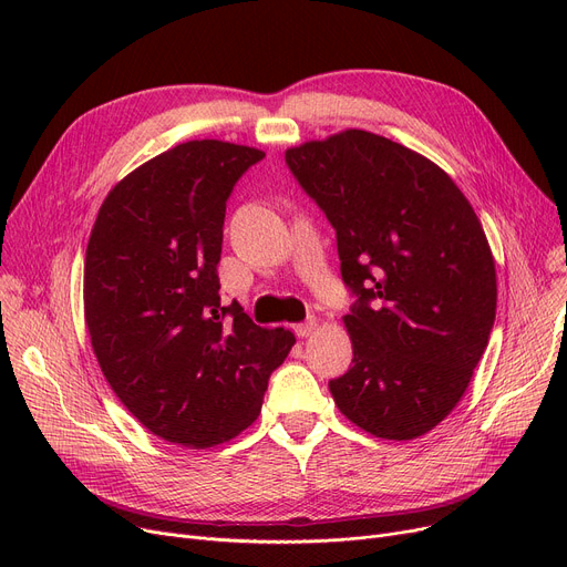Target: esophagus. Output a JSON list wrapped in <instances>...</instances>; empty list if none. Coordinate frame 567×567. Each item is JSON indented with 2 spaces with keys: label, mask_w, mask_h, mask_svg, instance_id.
Returning <instances> with one entry per match:
<instances>
[{
  "label": "esophagus",
  "mask_w": 567,
  "mask_h": 567,
  "mask_svg": "<svg viewBox=\"0 0 567 567\" xmlns=\"http://www.w3.org/2000/svg\"><path fill=\"white\" fill-rule=\"evenodd\" d=\"M315 329H317V321L310 317V319L303 321V323H296V326H293V333L299 336V338H310V336L315 333Z\"/></svg>",
  "instance_id": "esophagus-1"
}]
</instances>
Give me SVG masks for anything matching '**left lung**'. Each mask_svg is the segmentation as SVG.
Returning a JSON list of instances; mask_svg holds the SVG:
<instances>
[{
  "mask_svg": "<svg viewBox=\"0 0 567 567\" xmlns=\"http://www.w3.org/2000/svg\"><path fill=\"white\" fill-rule=\"evenodd\" d=\"M338 236L355 293L351 368L329 381L361 430L409 441L462 400L496 317V268L464 193L430 158L349 128L285 152Z\"/></svg>",
  "mask_w": 567,
  "mask_h": 567,
  "instance_id": "left-lung-1",
  "label": "left lung"
}]
</instances>
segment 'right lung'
<instances>
[{
    "label": "right lung",
    "instance_id": "obj_1",
    "mask_svg": "<svg viewBox=\"0 0 567 567\" xmlns=\"http://www.w3.org/2000/svg\"><path fill=\"white\" fill-rule=\"evenodd\" d=\"M264 152L190 140L103 199L84 257V321L116 398L161 439L212 449L250 427L296 338L220 306L227 199Z\"/></svg>",
    "mask_w": 567,
    "mask_h": 567
}]
</instances>
